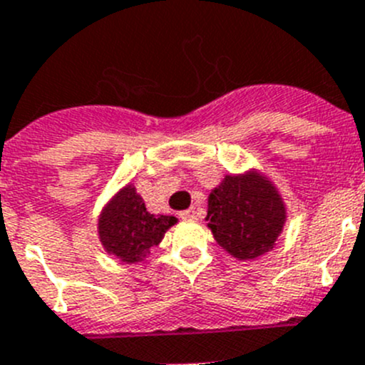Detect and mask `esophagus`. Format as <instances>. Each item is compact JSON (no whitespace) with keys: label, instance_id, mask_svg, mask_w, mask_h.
Segmentation results:
<instances>
[{"label":"esophagus","instance_id":"34e87169","mask_svg":"<svg viewBox=\"0 0 365 365\" xmlns=\"http://www.w3.org/2000/svg\"><path fill=\"white\" fill-rule=\"evenodd\" d=\"M180 217L187 219V221H190V219H196V208H189V210L180 212Z\"/></svg>","mask_w":365,"mask_h":365}]
</instances>
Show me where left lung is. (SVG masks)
Listing matches in <instances>:
<instances>
[{
	"instance_id": "obj_1",
	"label": "left lung",
	"mask_w": 365,
	"mask_h": 365,
	"mask_svg": "<svg viewBox=\"0 0 365 365\" xmlns=\"http://www.w3.org/2000/svg\"><path fill=\"white\" fill-rule=\"evenodd\" d=\"M208 226L219 246L240 260L274 246L285 222V207L271 183L255 173L228 175L208 196Z\"/></svg>"
}]
</instances>
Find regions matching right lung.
I'll return each mask as SVG.
<instances>
[{
  "mask_svg": "<svg viewBox=\"0 0 365 365\" xmlns=\"http://www.w3.org/2000/svg\"><path fill=\"white\" fill-rule=\"evenodd\" d=\"M176 222L173 215H155L146 210L135 187L128 185L107 205L100 217V239L108 253L123 262H139L157 246L165 230Z\"/></svg>",
  "mask_w": 365,
  "mask_h": 365,
  "instance_id": "add662e5",
  "label": "right lung"
}]
</instances>
